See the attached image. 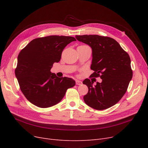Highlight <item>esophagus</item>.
<instances>
[{
  "mask_svg": "<svg viewBox=\"0 0 148 148\" xmlns=\"http://www.w3.org/2000/svg\"><path fill=\"white\" fill-rule=\"evenodd\" d=\"M75 83H76V84H77V85H81V84H82V82L80 81V80H77L75 81Z\"/></svg>",
  "mask_w": 148,
  "mask_h": 148,
  "instance_id": "esophagus-1",
  "label": "esophagus"
}]
</instances>
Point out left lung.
<instances>
[{
	"instance_id": "left-lung-1",
	"label": "left lung",
	"mask_w": 148,
	"mask_h": 148,
	"mask_svg": "<svg viewBox=\"0 0 148 148\" xmlns=\"http://www.w3.org/2000/svg\"><path fill=\"white\" fill-rule=\"evenodd\" d=\"M78 41L89 45L92 49L90 76L100 77L101 83L85 79L88 88L83 97L85 103L94 109H107L116 104L127 90L133 77L129 54L114 39L98 35H76Z\"/></svg>"
}]
</instances>
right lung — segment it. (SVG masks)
<instances>
[{"mask_svg":"<svg viewBox=\"0 0 148 148\" xmlns=\"http://www.w3.org/2000/svg\"><path fill=\"white\" fill-rule=\"evenodd\" d=\"M75 41V38L66 36L37 38L20 51L15 74L20 90L31 103L41 108L51 107L75 86L73 79L58 77L50 71L54 62L60 61L65 47Z\"/></svg>","mask_w":148,"mask_h":148,"instance_id":"add662e5","label":"right lung"}]
</instances>
